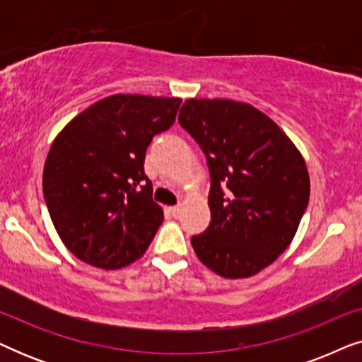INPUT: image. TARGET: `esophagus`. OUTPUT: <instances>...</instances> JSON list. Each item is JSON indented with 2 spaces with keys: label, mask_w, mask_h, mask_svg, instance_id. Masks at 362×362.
<instances>
[{
  "label": "esophagus",
  "mask_w": 362,
  "mask_h": 362,
  "mask_svg": "<svg viewBox=\"0 0 362 362\" xmlns=\"http://www.w3.org/2000/svg\"><path fill=\"white\" fill-rule=\"evenodd\" d=\"M180 209H181V206L177 204V206H171L170 207V212L173 214V217H177V214H180Z\"/></svg>",
  "instance_id": "esophagus-1"
}]
</instances>
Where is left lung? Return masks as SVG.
Segmentation results:
<instances>
[{"label":"left lung","mask_w":362,"mask_h":362,"mask_svg":"<svg viewBox=\"0 0 362 362\" xmlns=\"http://www.w3.org/2000/svg\"><path fill=\"white\" fill-rule=\"evenodd\" d=\"M177 122L204 153L211 176V222L192 235V249L226 279L255 275L290 245L308 206L303 158L249 103L189 98Z\"/></svg>","instance_id":"8db88e82"}]
</instances>
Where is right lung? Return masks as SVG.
Returning <instances> with one entry per match:
<instances>
[{
    "instance_id": "obj_1",
    "label": "right lung",
    "mask_w": 362,
    "mask_h": 362,
    "mask_svg": "<svg viewBox=\"0 0 362 362\" xmlns=\"http://www.w3.org/2000/svg\"><path fill=\"white\" fill-rule=\"evenodd\" d=\"M181 98L112 95L74 118L54 140L42 192L59 237L98 269L130 265L163 222L145 175L153 136L176 120Z\"/></svg>"
}]
</instances>
